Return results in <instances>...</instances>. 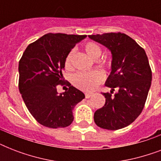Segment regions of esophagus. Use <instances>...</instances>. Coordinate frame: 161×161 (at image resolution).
Returning a JSON list of instances; mask_svg holds the SVG:
<instances>
[{"label": "esophagus", "instance_id": "1", "mask_svg": "<svg viewBox=\"0 0 161 161\" xmlns=\"http://www.w3.org/2000/svg\"><path fill=\"white\" fill-rule=\"evenodd\" d=\"M93 93H85L86 98H89L90 97H92V96H93Z\"/></svg>", "mask_w": 161, "mask_h": 161}]
</instances>
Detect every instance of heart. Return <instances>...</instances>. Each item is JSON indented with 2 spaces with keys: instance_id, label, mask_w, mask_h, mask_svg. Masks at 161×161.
Listing matches in <instances>:
<instances>
[{
  "instance_id": "b5f03b06",
  "label": "heart",
  "mask_w": 161,
  "mask_h": 161,
  "mask_svg": "<svg viewBox=\"0 0 161 161\" xmlns=\"http://www.w3.org/2000/svg\"><path fill=\"white\" fill-rule=\"evenodd\" d=\"M86 53L92 59L97 60L101 56V47L98 44L93 42H88L84 46ZM72 53H69L65 59V66L68 68L70 66ZM103 73L101 71H93V72H81L77 73L73 78V83L78 88L86 91L93 90L101 83L103 79Z\"/></svg>"
}]
</instances>
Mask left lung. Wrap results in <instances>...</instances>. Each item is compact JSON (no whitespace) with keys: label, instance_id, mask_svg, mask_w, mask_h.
<instances>
[{"label":"left lung","instance_id":"obj_1","mask_svg":"<svg viewBox=\"0 0 161 161\" xmlns=\"http://www.w3.org/2000/svg\"><path fill=\"white\" fill-rule=\"evenodd\" d=\"M91 40L107 47L112 55L111 72L103 93L105 104L94 113L98 127L109 130L125 128L142 112L151 86L152 73L145 51L125 33L90 35ZM116 90L114 94L113 91Z\"/></svg>","mask_w":161,"mask_h":161}]
</instances>
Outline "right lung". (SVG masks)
<instances>
[{
	"label": "right lung",
	"instance_id": "right-lung-1",
	"mask_svg": "<svg viewBox=\"0 0 161 161\" xmlns=\"http://www.w3.org/2000/svg\"><path fill=\"white\" fill-rule=\"evenodd\" d=\"M86 35L47 33L26 47L19 62V91L36 120L48 128L70 125L73 110L85 98L84 93L70 84L67 91L58 93L65 59L75 45Z\"/></svg>",
	"mask_w": 161,
	"mask_h": 161
}]
</instances>
